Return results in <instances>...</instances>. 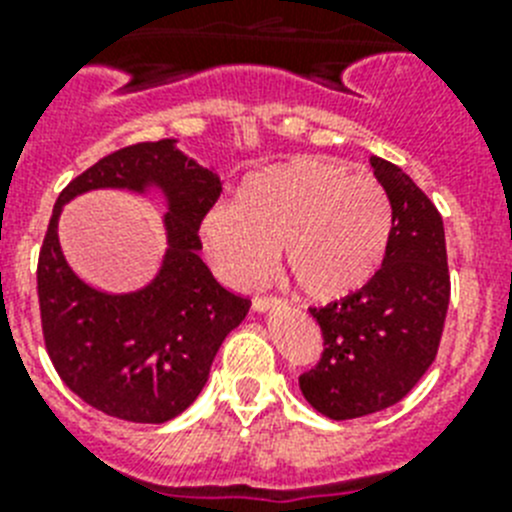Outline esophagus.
<instances>
[{"mask_svg":"<svg viewBox=\"0 0 512 512\" xmlns=\"http://www.w3.org/2000/svg\"><path fill=\"white\" fill-rule=\"evenodd\" d=\"M282 305V300L279 297H256L253 300V310L256 312H269V310H277V307Z\"/></svg>","mask_w":512,"mask_h":512,"instance_id":"1","label":"esophagus"}]
</instances>
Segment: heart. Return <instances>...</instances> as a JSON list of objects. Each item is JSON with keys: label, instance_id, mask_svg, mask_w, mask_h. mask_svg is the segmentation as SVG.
<instances>
[{"label": "heart", "instance_id": "b5f03b06", "mask_svg": "<svg viewBox=\"0 0 512 512\" xmlns=\"http://www.w3.org/2000/svg\"><path fill=\"white\" fill-rule=\"evenodd\" d=\"M390 233L392 205L382 184L318 156L246 176L235 207H215L202 223L207 253L233 282L264 277L279 246L289 282L318 302L364 287Z\"/></svg>", "mask_w": 512, "mask_h": 512}]
</instances>
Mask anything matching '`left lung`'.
Instances as JSON below:
<instances>
[{"instance_id": "8db88e82", "label": "left lung", "mask_w": 512, "mask_h": 512, "mask_svg": "<svg viewBox=\"0 0 512 512\" xmlns=\"http://www.w3.org/2000/svg\"><path fill=\"white\" fill-rule=\"evenodd\" d=\"M392 205V233L374 277L341 302L310 307L323 356L300 377L312 408L351 420L390 408L413 390L441 343L451 277L443 220L400 166L372 156Z\"/></svg>"}]
</instances>
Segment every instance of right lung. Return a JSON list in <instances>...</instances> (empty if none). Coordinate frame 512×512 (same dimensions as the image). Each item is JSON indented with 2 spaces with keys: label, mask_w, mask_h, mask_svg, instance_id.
<instances>
[{
  "label": "right lung",
  "mask_w": 512,
  "mask_h": 512,
  "mask_svg": "<svg viewBox=\"0 0 512 512\" xmlns=\"http://www.w3.org/2000/svg\"><path fill=\"white\" fill-rule=\"evenodd\" d=\"M92 188H161L170 248L157 279L128 296L89 288L65 264L57 217ZM223 192L220 176L176 148L135 143L99 158L58 194L38 259L40 323L48 356L74 395L128 423H166L197 400L217 348L251 300L217 284L200 259V225Z\"/></svg>",
  "instance_id": "obj_1"
}]
</instances>
